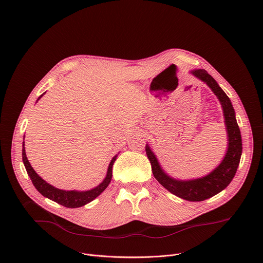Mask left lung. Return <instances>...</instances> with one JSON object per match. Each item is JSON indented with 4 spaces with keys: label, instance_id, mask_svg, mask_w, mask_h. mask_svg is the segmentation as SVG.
<instances>
[{
    "label": "left lung",
    "instance_id": "left-lung-1",
    "mask_svg": "<svg viewBox=\"0 0 263 263\" xmlns=\"http://www.w3.org/2000/svg\"><path fill=\"white\" fill-rule=\"evenodd\" d=\"M192 73L211 88L221 104L229 141L227 153L222 161L207 176L184 181L176 180L167 176L147 144L145 145V152L149 162H151L154 177L164 189L181 199L191 202H200L217 195L230 184L236 174L240 161L242 143L240 130L235 119V111L228 96L205 69H195L192 70Z\"/></svg>",
    "mask_w": 263,
    "mask_h": 263
}]
</instances>
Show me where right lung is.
<instances>
[{"label": "right lung", "instance_id": "right-lung-1", "mask_svg": "<svg viewBox=\"0 0 263 263\" xmlns=\"http://www.w3.org/2000/svg\"><path fill=\"white\" fill-rule=\"evenodd\" d=\"M44 95H42L39 100L43 97ZM23 142V162L24 165L26 167L27 174L29 175L33 185L35 186V189L39 191L44 197L64 206L67 208H78V207H82L84 205H86L87 203L93 201L98 196H100L106 189L107 186L109 185L111 178H112V166H114L115 161L117 160V156H115L112 158V160L109 163L108 166V171H107V175L104 179V181L99 184L95 189L90 190V191H86V192H77V191H62V190H58L56 187L52 186L51 184L47 183L44 179H42L39 175L36 174V172L33 170V167L31 166L29 160L27 159L26 156V152H25V146H24Z\"/></svg>", "mask_w": 263, "mask_h": 263}]
</instances>
